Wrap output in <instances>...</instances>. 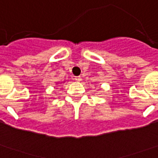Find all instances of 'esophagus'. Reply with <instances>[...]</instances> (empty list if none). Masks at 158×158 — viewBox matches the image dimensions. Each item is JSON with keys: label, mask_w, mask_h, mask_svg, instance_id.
<instances>
[{"label": "esophagus", "mask_w": 158, "mask_h": 158, "mask_svg": "<svg viewBox=\"0 0 158 158\" xmlns=\"http://www.w3.org/2000/svg\"><path fill=\"white\" fill-rule=\"evenodd\" d=\"M74 79H75L76 81H81V77H75V78H74Z\"/></svg>", "instance_id": "obj_1"}]
</instances>
